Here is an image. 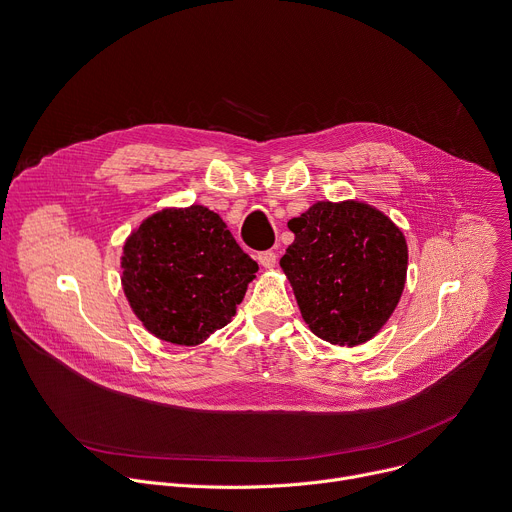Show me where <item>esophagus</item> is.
<instances>
[{
    "label": "esophagus",
    "instance_id": "obj_1",
    "mask_svg": "<svg viewBox=\"0 0 512 512\" xmlns=\"http://www.w3.org/2000/svg\"><path fill=\"white\" fill-rule=\"evenodd\" d=\"M257 261H259L261 267L269 269V267H273L277 263V255L273 251H263V253L257 255Z\"/></svg>",
    "mask_w": 512,
    "mask_h": 512
}]
</instances>
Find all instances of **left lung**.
<instances>
[{"label":"left lung","instance_id":"1","mask_svg":"<svg viewBox=\"0 0 512 512\" xmlns=\"http://www.w3.org/2000/svg\"><path fill=\"white\" fill-rule=\"evenodd\" d=\"M287 227L296 239L279 265L310 330L338 346L373 338L405 285L403 233L360 202H318Z\"/></svg>","mask_w":512,"mask_h":512}]
</instances>
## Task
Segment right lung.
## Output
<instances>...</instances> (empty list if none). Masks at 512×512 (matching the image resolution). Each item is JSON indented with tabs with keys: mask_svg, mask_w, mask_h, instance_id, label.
Wrapping results in <instances>:
<instances>
[{
	"mask_svg": "<svg viewBox=\"0 0 512 512\" xmlns=\"http://www.w3.org/2000/svg\"><path fill=\"white\" fill-rule=\"evenodd\" d=\"M123 289L158 338L192 346L231 322L257 263L204 206L150 216L125 243Z\"/></svg>",
	"mask_w": 512,
	"mask_h": 512,
	"instance_id": "1",
	"label": "right lung"
}]
</instances>
